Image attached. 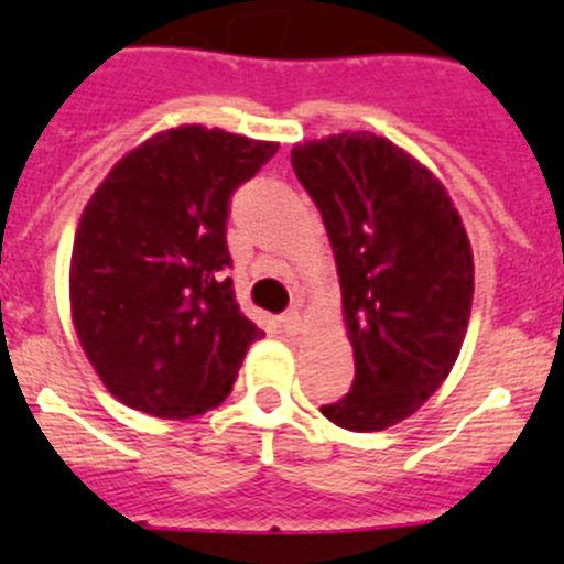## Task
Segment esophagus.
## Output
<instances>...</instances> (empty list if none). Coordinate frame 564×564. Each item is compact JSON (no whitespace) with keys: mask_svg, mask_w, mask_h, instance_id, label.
Instances as JSON below:
<instances>
[{"mask_svg":"<svg viewBox=\"0 0 564 564\" xmlns=\"http://www.w3.org/2000/svg\"><path fill=\"white\" fill-rule=\"evenodd\" d=\"M279 325H282V330H285L288 336L300 334V330H302V314H300V311H288V314L279 319Z\"/></svg>","mask_w":564,"mask_h":564,"instance_id":"esophagus-1","label":"esophagus"}]
</instances>
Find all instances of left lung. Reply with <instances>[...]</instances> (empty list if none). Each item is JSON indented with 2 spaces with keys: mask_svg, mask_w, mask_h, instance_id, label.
<instances>
[{
  "mask_svg": "<svg viewBox=\"0 0 564 564\" xmlns=\"http://www.w3.org/2000/svg\"><path fill=\"white\" fill-rule=\"evenodd\" d=\"M291 165L334 248L354 348L348 397L322 408L345 431H384L440 391L468 330L474 250L459 210L391 139L345 131L293 144Z\"/></svg>",
  "mask_w": 564,
  "mask_h": 564,
  "instance_id": "left-lung-1",
  "label": "left lung"
}]
</instances>
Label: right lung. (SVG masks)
<instances>
[{"label": "right lung", "mask_w": 564, "mask_h": 564, "mask_svg": "<svg viewBox=\"0 0 564 564\" xmlns=\"http://www.w3.org/2000/svg\"><path fill=\"white\" fill-rule=\"evenodd\" d=\"M276 142L180 124L124 153L82 210L70 253L76 336L122 405L191 420L223 405L262 330L239 311L230 194Z\"/></svg>", "instance_id": "1"}]
</instances>
